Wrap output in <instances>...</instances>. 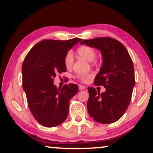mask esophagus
<instances>
[{
  "mask_svg": "<svg viewBox=\"0 0 153 153\" xmlns=\"http://www.w3.org/2000/svg\"><path fill=\"white\" fill-rule=\"evenodd\" d=\"M86 88V87L83 85H79V91H82L84 90Z\"/></svg>",
  "mask_w": 153,
  "mask_h": 153,
  "instance_id": "1",
  "label": "esophagus"
}]
</instances>
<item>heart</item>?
<instances>
[{"label":"heart","mask_w":153,"mask_h":153,"mask_svg":"<svg viewBox=\"0 0 153 153\" xmlns=\"http://www.w3.org/2000/svg\"><path fill=\"white\" fill-rule=\"evenodd\" d=\"M77 53L79 57L85 59L88 62H93L96 56V51L94 48L92 47L87 46V45H82L77 48ZM64 64H65V67L67 69H70L72 67L73 64H74V56L71 52H68L65 55V58H64ZM77 78L79 80L86 82L89 79L91 76V75H87V76H77Z\"/></svg>","instance_id":"obj_1"}]
</instances>
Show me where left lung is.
Returning a JSON list of instances; mask_svg holds the SVG:
<instances>
[{"instance_id":"left-lung-1","label":"left lung","mask_w":153,"mask_h":153,"mask_svg":"<svg viewBox=\"0 0 153 153\" xmlns=\"http://www.w3.org/2000/svg\"><path fill=\"white\" fill-rule=\"evenodd\" d=\"M80 44L99 49L103 58V65L94 84L104 86L106 91L100 93L94 88H88V114L101 124L115 122L126 112L131 100L135 84L133 60L126 48L112 38L84 40Z\"/></svg>"}]
</instances>
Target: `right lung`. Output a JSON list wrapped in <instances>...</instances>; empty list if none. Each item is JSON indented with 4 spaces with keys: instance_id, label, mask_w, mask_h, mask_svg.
Instances as JSON below:
<instances>
[{
    "instance_id": "obj_1",
    "label": "right lung",
    "mask_w": 153,
    "mask_h": 153,
    "mask_svg": "<svg viewBox=\"0 0 153 153\" xmlns=\"http://www.w3.org/2000/svg\"><path fill=\"white\" fill-rule=\"evenodd\" d=\"M82 39L43 40L34 45L22 63V87L31 113L45 127L58 126L67 119L69 100L78 92L76 84L57 88V74L67 71L65 55Z\"/></svg>"
}]
</instances>
